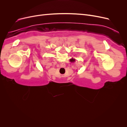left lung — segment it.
I'll use <instances>...</instances> for the list:
<instances>
[{
	"label": "left lung",
	"mask_w": 127,
	"mask_h": 127,
	"mask_svg": "<svg viewBox=\"0 0 127 127\" xmlns=\"http://www.w3.org/2000/svg\"><path fill=\"white\" fill-rule=\"evenodd\" d=\"M70 61H71V62H73V61H75V59H70Z\"/></svg>",
	"instance_id": "left-lung-1"
}]
</instances>
